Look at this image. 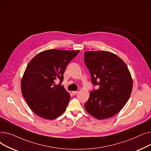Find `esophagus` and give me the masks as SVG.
<instances>
[{
    "label": "esophagus",
    "mask_w": 151,
    "mask_h": 151,
    "mask_svg": "<svg viewBox=\"0 0 151 151\" xmlns=\"http://www.w3.org/2000/svg\"><path fill=\"white\" fill-rule=\"evenodd\" d=\"M77 93H78V91H72V93H73V94L74 95H76Z\"/></svg>",
    "instance_id": "1"
}]
</instances>
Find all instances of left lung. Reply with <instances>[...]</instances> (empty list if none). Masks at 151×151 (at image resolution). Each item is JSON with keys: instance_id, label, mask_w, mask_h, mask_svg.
<instances>
[{"instance_id": "left-lung-1", "label": "left lung", "mask_w": 151, "mask_h": 151, "mask_svg": "<svg viewBox=\"0 0 151 151\" xmlns=\"http://www.w3.org/2000/svg\"><path fill=\"white\" fill-rule=\"evenodd\" d=\"M84 61L93 84L98 89L90 92L85 110L93 117L110 118L123 108L130 96L133 80L125 63L107 51L85 52Z\"/></svg>"}]
</instances>
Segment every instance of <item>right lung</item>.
I'll return each mask as SVG.
<instances>
[{"instance_id":"add662e5","label":"right lung","mask_w":151,"mask_h":151,"mask_svg":"<svg viewBox=\"0 0 151 151\" xmlns=\"http://www.w3.org/2000/svg\"><path fill=\"white\" fill-rule=\"evenodd\" d=\"M79 52L47 50L27 64L21 79V92L30 109L39 117L53 120L65 111L70 94L55 82L60 79L61 83L66 66Z\"/></svg>"}]
</instances>
